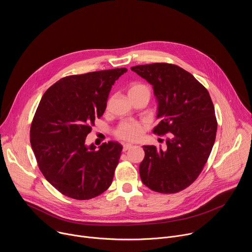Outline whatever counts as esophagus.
<instances>
[{"label":"esophagus","mask_w":252,"mask_h":252,"mask_svg":"<svg viewBox=\"0 0 252 252\" xmlns=\"http://www.w3.org/2000/svg\"><path fill=\"white\" fill-rule=\"evenodd\" d=\"M131 148H132V145H130V143H125L124 147H123V152L126 153V151H128Z\"/></svg>","instance_id":"esophagus-1"}]
</instances>
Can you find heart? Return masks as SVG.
<instances>
[{
  "mask_svg": "<svg viewBox=\"0 0 252 252\" xmlns=\"http://www.w3.org/2000/svg\"><path fill=\"white\" fill-rule=\"evenodd\" d=\"M128 95L129 97L142 95V96L148 97V99H150L151 89L146 84L134 83L128 89ZM143 129H145V126L141 125L138 122L124 121L118 126V127L115 130V133L117 137H119L120 139L127 140V141H135L141 137Z\"/></svg>",
  "mask_w": 252,
  "mask_h": 252,
  "instance_id": "heart-1",
  "label": "heart"
}]
</instances>
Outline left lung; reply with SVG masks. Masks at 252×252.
I'll list each match as a JSON object with an SVG mask.
<instances>
[{
    "label": "left lung",
    "mask_w": 252,
    "mask_h": 252,
    "mask_svg": "<svg viewBox=\"0 0 252 252\" xmlns=\"http://www.w3.org/2000/svg\"><path fill=\"white\" fill-rule=\"evenodd\" d=\"M130 68L153 86L157 96L160 122L154 133H168L165 149L142 147L141 182L160 193L184 190L197 178L214 145L218 122L210 95L178 65L155 63Z\"/></svg>",
    "instance_id": "left-lung-1"
}]
</instances>
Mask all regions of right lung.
I'll return each mask as SVG.
<instances>
[{
	"label": "right lung",
	"instance_id": "obj_1",
	"mask_svg": "<svg viewBox=\"0 0 252 252\" xmlns=\"http://www.w3.org/2000/svg\"><path fill=\"white\" fill-rule=\"evenodd\" d=\"M126 67L61 79L44 94L32 122L31 146L47 181L74 199L94 198L112 185L123 147L104 142L97 151L85 145L100 118L115 82Z\"/></svg>",
	"mask_w": 252,
	"mask_h": 252
}]
</instances>
